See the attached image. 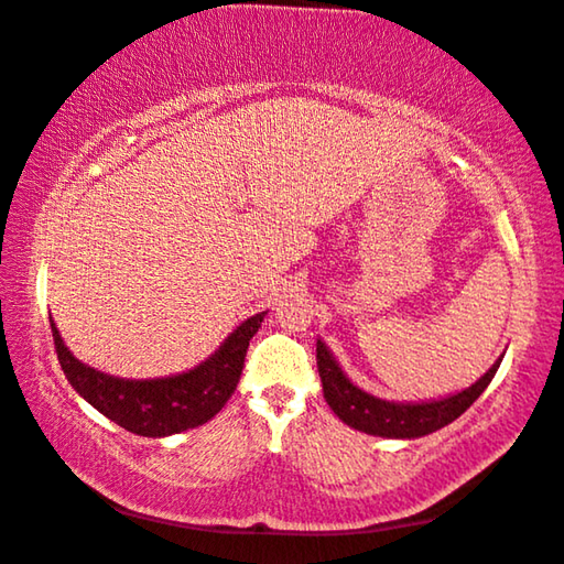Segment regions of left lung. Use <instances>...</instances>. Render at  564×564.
<instances>
[{"label":"left lung","mask_w":564,"mask_h":564,"mask_svg":"<svg viewBox=\"0 0 564 564\" xmlns=\"http://www.w3.org/2000/svg\"><path fill=\"white\" fill-rule=\"evenodd\" d=\"M500 361L502 354L476 383H470L468 389H463L458 393H451L446 399L401 403L379 399L373 397V393L359 389L357 383L341 371L327 344L317 339V369L322 377L324 399H327L329 409L337 413L347 426L381 438L411 441L448 426V423L456 421L460 413H466L470 409V403L488 389V383L496 377V371L500 367Z\"/></svg>","instance_id":"left-lung-1"}]
</instances>
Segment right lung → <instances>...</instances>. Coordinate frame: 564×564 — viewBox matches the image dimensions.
Wrapping results in <instances>:
<instances>
[{"mask_svg":"<svg viewBox=\"0 0 564 564\" xmlns=\"http://www.w3.org/2000/svg\"><path fill=\"white\" fill-rule=\"evenodd\" d=\"M264 314L245 319L220 344V349L191 371L161 379H121L88 367L68 351L54 319L48 317V322L58 364L78 397L135 436L163 438L203 426L225 406L237 389L247 347L260 329Z\"/></svg>","mask_w":564,"mask_h":564,"instance_id":"add662e5","label":"right lung"}]
</instances>
